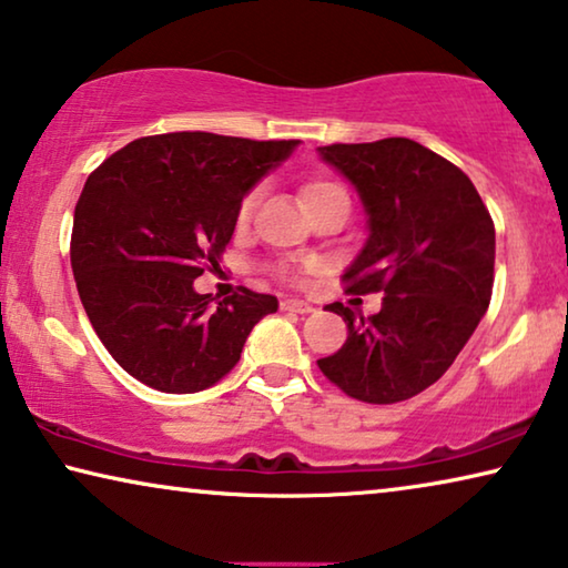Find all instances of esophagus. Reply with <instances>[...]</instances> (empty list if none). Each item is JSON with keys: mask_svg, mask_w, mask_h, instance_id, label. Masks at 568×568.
<instances>
[{"mask_svg": "<svg viewBox=\"0 0 568 568\" xmlns=\"http://www.w3.org/2000/svg\"><path fill=\"white\" fill-rule=\"evenodd\" d=\"M282 310H284V312H296V314H310V312H314L312 304L304 302V300H284V302H282Z\"/></svg>", "mask_w": 568, "mask_h": 568, "instance_id": "obj_1", "label": "esophagus"}]
</instances>
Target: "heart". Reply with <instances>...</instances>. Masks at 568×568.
<instances>
[{
  "label": "heart",
  "instance_id": "heart-1",
  "mask_svg": "<svg viewBox=\"0 0 568 568\" xmlns=\"http://www.w3.org/2000/svg\"><path fill=\"white\" fill-rule=\"evenodd\" d=\"M335 187H339V185H335V182H310V185L302 190V200H307V197L317 195V193H325V190H335ZM254 203H256V193H251L246 200H243L241 211H239L241 221H246L248 213H251V207H254Z\"/></svg>",
  "mask_w": 568,
  "mask_h": 568
}]
</instances>
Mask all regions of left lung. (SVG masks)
<instances>
[{
    "label": "left lung",
    "instance_id": "left-lung-1",
    "mask_svg": "<svg viewBox=\"0 0 568 568\" xmlns=\"http://www.w3.org/2000/svg\"><path fill=\"white\" fill-rule=\"evenodd\" d=\"M355 187L363 248L345 268L347 292H383L373 317L327 304L347 325L320 371L368 404L406 400L442 378L485 317L493 294L495 225L473 180L414 139L317 146Z\"/></svg>",
    "mask_w": 568,
    "mask_h": 568
}]
</instances>
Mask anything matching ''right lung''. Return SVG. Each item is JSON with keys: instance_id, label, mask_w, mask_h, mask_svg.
<instances>
[{"instance_id": "1", "label": "right lung", "mask_w": 568, "mask_h": 568, "mask_svg": "<svg viewBox=\"0 0 568 568\" xmlns=\"http://www.w3.org/2000/svg\"><path fill=\"white\" fill-rule=\"evenodd\" d=\"M300 146L207 132L144 136L91 172L73 215L71 266L113 361L162 394H197L239 363L276 296L215 302L193 282L217 266L243 197Z\"/></svg>"}]
</instances>
